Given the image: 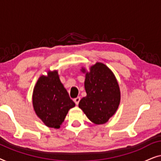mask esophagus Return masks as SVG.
<instances>
[{
  "instance_id": "34e87169",
  "label": "esophagus",
  "mask_w": 161,
  "mask_h": 161,
  "mask_svg": "<svg viewBox=\"0 0 161 161\" xmlns=\"http://www.w3.org/2000/svg\"><path fill=\"white\" fill-rule=\"evenodd\" d=\"M73 100H74V102L75 103L76 105H78V103H79V102H80V97H78L75 98Z\"/></svg>"
}]
</instances>
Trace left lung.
<instances>
[{
    "instance_id": "8db88e82",
    "label": "left lung",
    "mask_w": 161,
    "mask_h": 161,
    "mask_svg": "<svg viewBox=\"0 0 161 161\" xmlns=\"http://www.w3.org/2000/svg\"><path fill=\"white\" fill-rule=\"evenodd\" d=\"M86 73L84 86L86 96L79 102L78 106L88 119L94 124L106 123L116 113L120 103V89L116 77L104 64L97 62Z\"/></svg>"
}]
</instances>
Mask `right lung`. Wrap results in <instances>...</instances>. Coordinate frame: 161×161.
I'll list each match as a JSON object with an SVG mask.
<instances>
[{
  "label": "right lung",
  "mask_w": 161,
  "mask_h": 161,
  "mask_svg": "<svg viewBox=\"0 0 161 161\" xmlns=\"http://www.w3.org/2000/svg\"><path fill=\"white\" fill-rule=\"evenodd\" d=\"M33 106L46 126L59 128L75 103L61 83L57 70L48 71L37 80L33 92Z\"/></svg>",
  "instance_id": "1"
}]
</instances>
